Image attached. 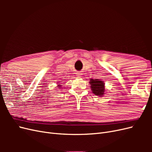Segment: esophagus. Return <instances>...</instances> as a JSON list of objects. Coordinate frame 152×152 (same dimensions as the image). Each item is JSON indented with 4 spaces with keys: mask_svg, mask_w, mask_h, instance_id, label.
I'll use <instances>...</instances> for the list:
<instances>
[{
    "mask_svg": "<svg viewBox=\"0 0 152 152\" xmlns=\"http://www.w3.org/2000/svg\"><path fill=\"white\" fill-rule=\"evenodd\" d=\"M76 75H77V77H79V78H80V77H81V75H82V74H81V73H79V72H78V73H76Z\"/></svg>",
    "mask_w": 152,
    "mask_h": 152,
    "instance_id": "obj_1",
    "label": "esophagus"
}]
</instances>
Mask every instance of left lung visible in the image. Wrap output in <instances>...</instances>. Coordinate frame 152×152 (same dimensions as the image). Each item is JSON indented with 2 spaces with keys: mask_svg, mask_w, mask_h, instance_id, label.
<instances>
[{
  "mask_svg": "<svg viewBox=\"0 0 152 152\" xmlns=\"http://www.w3.org/2000/svg\"><path fill=\"white\" fill-rule=\"evenodd\" d=\"M90 85L91 91L93 94L99 97L105 94V86L104 82L100 79H90Z\"/></svg>",
  "mask_w": 152,
  "mask_h": 152,
  "instance_id": "obj_1",
  "label": "left lung"
}]
</instances>
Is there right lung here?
Returning <instances> with one entry per match:
<instances>
[{
  "instance_id": "1",
  "label": "right lung",
  "mask_w": 152,
  "mask_h": 152,
  "mask_svg": "<svg viewBox=\"0 0 152 152\" xmlns=\"http://www.w3.org/2000/svg\"><path fill=\"white\" fill-rule=\"evenodd\" d=\"M58 87H59V89H61V85H60V84H58Z\"/></svg>"
}]
</instances>
